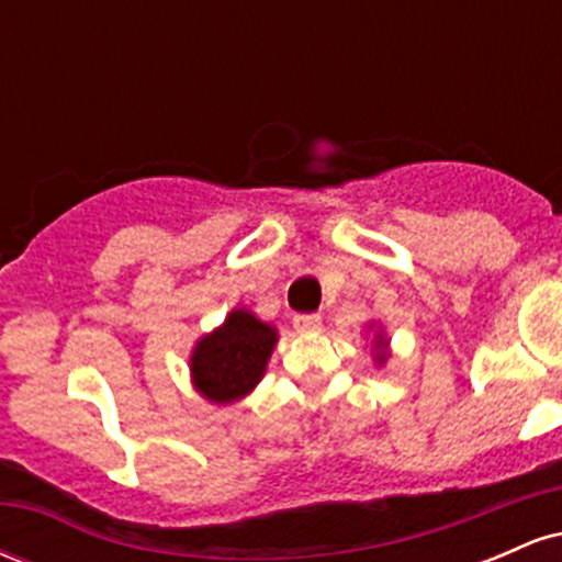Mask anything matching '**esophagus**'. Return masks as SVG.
I'll use <instances>...</instances> for the list:
<instances>
[{"mask_svg": "<svg viewBox=\"0 0 562 562\" xmlns=\"http://www.w3.org/2000/svg\"><path fill=\"white\" fill-rule=\"evenodd\" d=\"M319 325H322L319 314H295L293 317V327L299 333H314L319 330Z\"/></svg>", "mask_w": 562, "mask_h": 562, "instance_id": "34e87169", "label": "esophagus"}]
</instances>
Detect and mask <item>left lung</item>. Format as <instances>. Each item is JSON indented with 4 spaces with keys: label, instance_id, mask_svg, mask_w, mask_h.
<instances>
[{
    "label": "left lung",
    "instance_id": "left-lung-1",
    "mask_svg": "<svg viewBox=\"0 0 562 562\" xmlns=\"http://www.w3.org/2000/svg\"><path fill=\"white\" fill-rule=\"evenodd\" d=\"M380 344H383V340H378V346H380ZM378 359H380V362H383V359H385V357H383V353H380V357H378Z\"/></svg>",
    "mask_w": 562,
    "mask_h": 562
}]
</instances>
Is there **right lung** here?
<instances>
[{
    "label": "right lung",
    "mask_w": 562,
    "mask_h": 562,
    "mask_svg": "<svg viewBox=\"0 0 562 562\" xmlns=\"http://www.w3.org/2000/svg\"><path fill=\"white\" fill-rule=\"evenodd\" d=\"M277 344V330L263 325L250 312H232L216 333L205 335L192 353V378L198 391L216 404H229L254 391L269 353Z\"/></svg>",
    "instance_id": "1"
}]
</instances>
